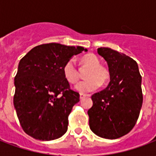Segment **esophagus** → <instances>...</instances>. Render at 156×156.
Masks as SVG:
<instances>
[{
    "label": "esophagus",
    "instance_id": "esophagus-1",
    "mask_svg": "<svg viewBox=\"0 0 156 156\" xmlns=\"http://www.w3.org/2000/svg\"><path fill=\"white\" fill-rule=\"evenodd\" d=\"M86 96H87V95L84 94H80V98H81V99H83V98H85Z\"/></svg>",
    "mask_w": 156,
    "mask_h": 156
}]
</instances>
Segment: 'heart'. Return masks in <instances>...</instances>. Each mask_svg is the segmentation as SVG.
Instances as JSON below:
<instances>
[{
  "label": "heart",
  "instance_id": "heart-1",
  "mask_svg": "<svg viewBox=\"0 0 156 156\" xmlns=\"http://www.w3.org/2000/svg\"><path fill=\"white\" fill-rule=\"evenodd\" d=\"M82 63L88 68L86 78L76 86V89L81 93L94 91L99 87L100 83H105L108 80V71L100 65V61L94 54L85 55L82 58ZM63 75L66 80L70 83H76L80 78V73L74 58L69 59L63 67Z\"/></svg>",
  "mask_w": 156,
  "mask_h": 156
}]
</instances>
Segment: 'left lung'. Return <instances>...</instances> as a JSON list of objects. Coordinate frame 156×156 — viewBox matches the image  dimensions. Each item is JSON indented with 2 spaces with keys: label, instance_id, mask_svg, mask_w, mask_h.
<instances>
[{
  "label": "left lung",
  "instance_id": "obj_1",
  "mask_svg": "<svg viewBox=\"0 0 156 156\" xmlns=\"http://www.w3.org/2000/svg\"><path fill=\"white\" fill-rule=\"evenodd\" d=\"M107 61L110 82L92 95L89 127L98 136L115 140L127 134L137 122L143 103L141 75L133 58L108 48H98Z\"/></svg>",
  "mask_w": 156,
  "mask_h": 156
}]
</instances>
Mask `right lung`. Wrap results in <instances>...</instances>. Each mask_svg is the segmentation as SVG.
<instances>
[{"mask_svg": "<svg viewBox=\"0 0 156 156\" xmlns=\"http://www.w3.org/2000/svg\"><path fill=\"white\" fill-rule=\"evenodd\" d=\"M83 47L47 43L33 48L21 59L15 77L14 106L26 134L52 140L68 130V115L80 95L63 75L65 63Z\"/></svg>", "mask_w": 156, "mask_h": 156, "instance_id": "1", "label": "right lung"}]
</instances>
